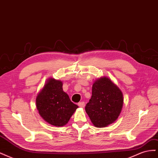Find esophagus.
<instances>
[{"label":"esophagus","instance_id":"34e87169","mask_svg":"<svg viewBox=\"0 0 158 158\" xmlns=\"http://www.w3.org/2000/svg\"><path fill=\"white\" fill-rule=\"evenodd\" d=\"M78 106L80 107H84L85 106V103L84 102H81L78 103Z\"/></svg>","mask_w":158,"mask_h":158}]
</instances>
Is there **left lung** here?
I'll return each instance as SVG.
<instances>
[{"label":"left lung","mask_w":158,"mask_h":158,"mask_svg":"<svg viewBox=\"0 0 158 158\" xmlns=\"http://www.w3.org/2000/svg\"><path fill=\"white\" fill-rule=\"evenodd\" d=\"M123 105V93L106 77L98 79L92 85V95L85 107L94 125L105 127L117 120Z\"/></svg>","instance_id":"left-lung-1"}]
</instances>
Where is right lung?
I'll list each match as a JSON object with an SVG mask.
<instances>
[{"label": "right lung", "mask_w": 158, "mask_h": 158, "mask_svg": "<svg viewBox=\"0 0 158 158\" xmlns=\"http://www.w3.org/2000/svg\"><path fill=\"white\" fill-rule=\"evenodd\" d=\"M36 107L41 117L55 127L65 125L78 107L64 92L61 81L53 78L47 80L37 95Z\"/></svg>", "instance_id": "right-lung-1"}]
</instances>
